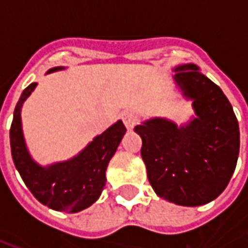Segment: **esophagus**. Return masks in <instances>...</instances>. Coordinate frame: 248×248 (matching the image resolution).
Listing matches in <instances>:
<instances>
[{"label": "esophagus", "instance_id": "esophagus-1", "mask_svg": "<svg viewBox=\"0 0 248 248\" xmlns=\"http://www.w3.org/2000/svg\"><path fill=\"white\" fill-rule=\"evenodd\" d=\"M122 121H124V126L127 127V130H131L135 126V117L133 113H129V111L122 113Z\"/></svg>", "mask_w": 248, "mask_h": 248}]
</instances>
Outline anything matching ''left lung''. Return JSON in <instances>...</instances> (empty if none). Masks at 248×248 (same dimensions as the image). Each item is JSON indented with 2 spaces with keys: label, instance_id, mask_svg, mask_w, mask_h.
Returning <instances> with one entry per match:
<instances>
[{
  "label": "left lung",
  "instance_id": "8db88e82",
  "mask_svg": "<svg viewBox=\"0 0 248 248\" xmlns=\"http://www.w3.org/2000/svg\"><path fill=\"white\" fill-rule=\"evenodd\" d=\"M174 82L192 102L186 124L146 119L134 131L142 138L140 155L158 197L195 207L218 198L229 185L239 155V124L220 87L194 63L175 66Z\"/></svg>",
  "mask_w": 248,
  "mask_h": 248
}]
</instances>
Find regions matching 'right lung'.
<instances>
[{"label":"right lung","instance_id":"add662e5","mask_svg":"<svg viewBox=\"0 0 248 248\" xmlns=\"http://www.w3.org/2000/svg\"><path fill=\"white\" fill-rule=\"evenodd\" d=\"M63 69L62 66H57L46 74ZM35 86L37 83L34 82L25 89L14 108L10 127V147L14 165L25 185L42 204L56 211L79 213L98 201L106 185L108 162L118 149L126 127L122 121H117L102 134L94 137L92 142L73 158L42 166L30 155L21 119L24 102L34 92Z\"/></svg>","mask_w":248,"mask_h":248}]
</instances>
